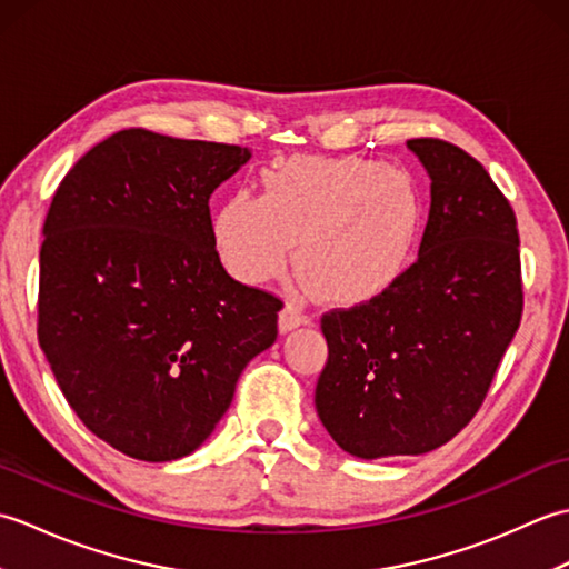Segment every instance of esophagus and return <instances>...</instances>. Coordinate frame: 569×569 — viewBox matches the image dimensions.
Segmentation results:
<instances>
[{"mask_svg":"<svg viewBox=\"0 0 569 569\" xmlns=\"http://www.w3.org/2000/svg\"><path fill=\"white\" fill-rule=\"evenodd\" d=\"M308 322L310 318L296 303H286L283 310L278 312V328H281V332H291L300 328V325H308Z\"/></svg>","mask_w":569,"mask_h":569,"instance_id":"34e87169","label":"esophagus"}]
</instances>
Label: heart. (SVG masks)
Returning a JSON list of instances; mask_svg holds the SVG:
<instances>
[{
	"mask_svg": "<svg viewBox=\"0 0 569 569\" xmlns=\"http://www.w3.org/2000/svg\"><path fill=\"white\" fill-rule=\"evenodd\" d=\"M422 202L406 173L379 161L291 159L261 173L259 198L229 196L212 234L224 269L244 283L296 263L322 300L367 303L413 263Z\"/></svg>",
	"mask_w": 569,
	"mask_h": 569,
	"instance_id": "heart-1",
	"label": "heart"
}]
</instances>
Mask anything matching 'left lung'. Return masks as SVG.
Returning <instances> with one entry per match:
<instances>
[{
  "instance_id": "left-lung-1",
  "label": "left lung",
  "mask_w": 569,
  "mask_h": 569,
  "mask_svg": "<svg viewBox=\"0 0 569 569\" xmlns=\"http://www.w3.org/2000/svg\"><path fill=\"white\" fill-rule=\"evenodd\" d=\"M430 176L418 261L389 291L325 312L328 365L316 386L325 430L361 459L422 455L475 418L521 325L518 227L477 159L410 139Z\"/></svg>"
}]
</instances>
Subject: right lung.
I'll list each match as a JSON object with an SVG mask.
<instances>
[{
	"instance_id": "obj_1",
	"label": "right lung",
	"mask_w": 569,
	"mask_h": 569,
	"mask_svg": "<svg viewBox=\"0 0 569 569\" xmlns=\"http://www.w3.org/2000/svg\"><path fill=\"white\" fill-rule=\"evenodd\" d=\"M249 149L124 129L60 180L43 222L39 345L78 418L143 462L210 438L276 342V296L234 281L210 196Z\"/></svg>"
}]
</instances>
